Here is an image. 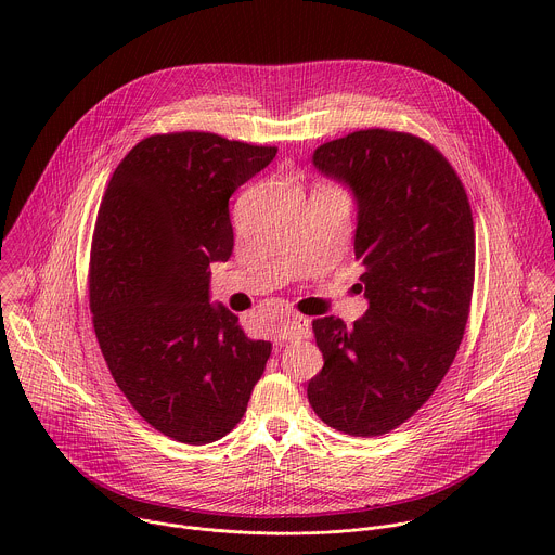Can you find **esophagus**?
<instances>
[{
    "label": "esophagus",
    "mask_w": 555,
    "mask_h": 555,
    "mask_svg": "<svg viewBox=\"0 0 555 555\" xmlns=\"http://www.w3.org/2000/svg\"><path fill=\"white\" fill-rule=\"evenodd\" d=\"M307 334H309V319H305L300 313L287 315V321H283L276 327L279 340H300V338H307Z\"/></svg>",
    "instance_id": "esophagus-1"
}]
</instances>
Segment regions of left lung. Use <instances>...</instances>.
Listing matches in <instances>:
<instances>
[{"mask_svg": "<svg viewBox=\"0 0 555 555\" xmlns=\"http://www.w3.org/2000/svg\"><path fill=\"white\" fill-rule=\"evenodd\" d=\"M358 210L356 259L369 309L353 327L313 321L323 371L307 398L327 426L377 437L435 392L463 340L474 285V223L446 157L417 135L353 131L311 155Z\"/></svg>", "mask_w": 555, "mask_h": 555, "instance_id": "obj_1", "label": "left lung"}]
</instances>
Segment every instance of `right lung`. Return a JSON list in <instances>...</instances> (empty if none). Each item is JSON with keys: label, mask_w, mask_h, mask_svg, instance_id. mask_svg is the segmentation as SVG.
<instances>
[{"label": "right lung", "mask_w": 555, "mask_h": 555, "mask_svg": "<svg viewBox=\"0 0 555 555\" xmlns=\"http://www.w3.org/2000/svg\"><path fill=\"white\" fill-rule=\"evenodd\" d=\"M276 146L206 131L149 135L116 167L90 259V307L103 358L138 415L204 446L242 422L272 353L210 302V263L228 261L230 195Z\"/></svg>", "instance_id": "right-lung-1"}]
</instances>
